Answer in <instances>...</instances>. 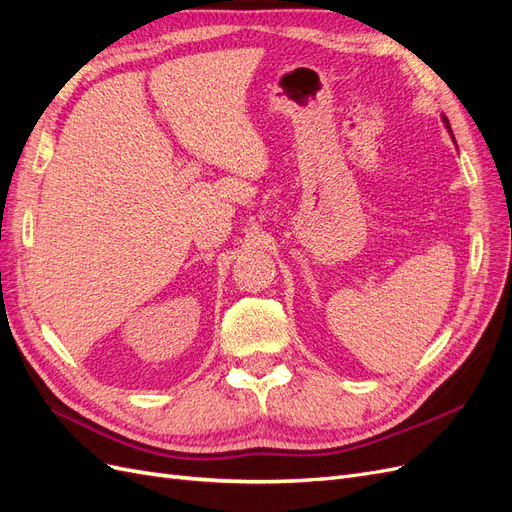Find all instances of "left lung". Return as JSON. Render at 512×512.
<instances>
[{"mask_svg":"<svg viewBox=\"0 0 512 512\" xmlns=\"http://www.w3.org/2000/svg\"><path fill=\"white\" fill-rule=\"evenodd\" d=\"M442 119H444V126H446V130H448V132H451V136H453V130H451V123H448V119H446V117H442ZM453 141H455V136H453Z\"/></svg>","mask_w":512,"mask_h":512,"instance_id":"left-lung-1","label":"left lung"}]
</instances>
